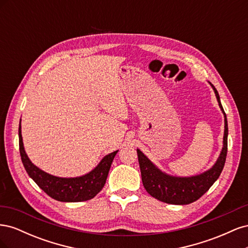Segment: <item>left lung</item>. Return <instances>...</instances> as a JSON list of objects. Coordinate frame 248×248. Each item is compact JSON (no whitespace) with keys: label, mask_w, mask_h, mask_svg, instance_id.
I'll use <instances>...</instances> for the list:
<instances>
[{"label":"left lung","mask_w":248,"mask_h":248,"mask_svg":"<svg viewBox=\"0 0 248 248\" xmlns=\"http://www.w3.org/2000/svg\"><path fill=\"white\" fill-rule=\"evenodd\" d=\"M209 84L213 89L224 118L222 148L218 158L211 168L201 174L189 177L172 176L157 168L140 149H137L142 185L150 196L167 204L187 205L196 202L214 184L224 167L228 152V120L222 108L218 92L211 82Z\"/></svg>","instance_id":"left-lung-1"}]
</instances>
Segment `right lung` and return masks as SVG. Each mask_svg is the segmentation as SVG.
<instances>
[{
    "label": "right lung",
    "instance_id": "obj_1",
    "mask_svg": "<svg viewBox=\"0 0 248 248\" xmlns=\"http://www.w3.org/2000/svg\"><path fill=\"white\" fill-rule=\"evenodd\" d=\"M18 138L21 161L28 175L44 192L59 202H84L93 199L106 184L111 162L119 151L117 150L104 156L92 170L85 175L70 178L57 177L42 170L30 160L22 141L20 123L18 127Z\"/></svg>",
    "mask_w": 248,
    "mask_h": 248
}]
</instances>
